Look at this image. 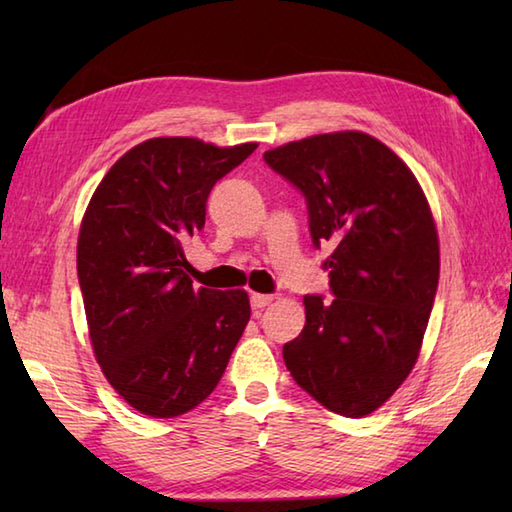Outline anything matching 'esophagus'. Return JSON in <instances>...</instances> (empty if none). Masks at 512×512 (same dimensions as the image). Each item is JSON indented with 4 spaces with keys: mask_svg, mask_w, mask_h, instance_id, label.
Segmentation results:
<instances>
[{
    "mask_svg": "<svg viewBox=\"0 0 512 512\" xmlns=\"http://www.w3.org/2000/svg\"><path fill=\"white\" fill-rule=\"evenodd\" d=\"M273 299H275L273 295H257V292H255V295H250V306H253V310H262Z\"/></svg>",
    "mask_w": 512,
    "mask_h": 512,
    "instance_id": "obj_1",
    "label": "esophagus"
}]
</instances>
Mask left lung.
Instances as JSON below:
<instances>
[{
	"mask_svg": "<svg viewBox=\"0 0 512 512\" xmlns=\"http://www.w3.org/2000/svg\"><path fill=\"white\" fill-rule=\"evenodd\" d=\"M303 193L334 299L306 295V325L284 345L295 383L345 418L376 411L418 361L436 299V222L411 169L363 132L319 134L264 154Z\"/></svg>",
	"mask_w": 512,
	"mask_h": 512,
	"instance_id": "8db88e82",
	"label": "left lung"
}]
</instances>
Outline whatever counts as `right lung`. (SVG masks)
<instances>
[{
    "mask_svg": "<svg viewBox=\"0 0 512 512\" xmlns=\"http://www.w3.org/2000/svg\"><path fill=\"white\" fill-rule=\"evenodd\" d=\"M257 143L149 138L105 173L83 215L76 270L105 378L151 418L195 409L220 383L250 319L244 290L193 288L184 242L213 184Z\"/></svg>",
    "mask_w": 512,
    "mask_h": 512,
    "instance_id": "add662e5",
    "label": "right lung"
}]
</instances>
